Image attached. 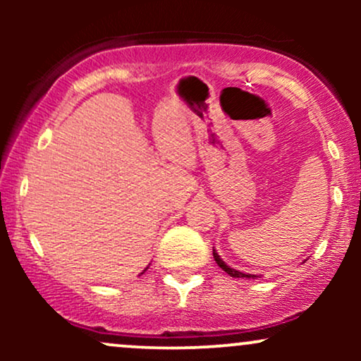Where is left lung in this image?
I'll return each instance as SVG.
<instances>
[{
  "label": "left lung",
  "instance_id": "left-lung-1",
  "mask_svg": "<svg viewBox=\"0 0 361 361\" xmlns=\"http://www.w3.org/2000/svg\"><path fill=\"white\" fill-rule=\"evenodd\" d=\"M214 259H215V263H217L219 267H221L222 270L227 273V275H231V276H233V279H255V275H251V273H243V271H238V270H234V268L227 267V264L224 263V261H222L221 256H219L217 252H215V250H214Z\"/></svg>",
  "mask_w": 361,
  "mask_h": 361
}]
</instances>
